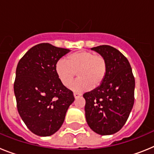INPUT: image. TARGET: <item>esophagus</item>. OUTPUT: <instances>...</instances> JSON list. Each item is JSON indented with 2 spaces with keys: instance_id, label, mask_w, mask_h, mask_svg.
I'll list each match as a JSON object with an SVG mask.
<instances>
[{
  "instance_id": "esophagus-1",
  "label": "esophagus",
  "mask_w": 154,
  "mask_h": 154,
  "mask_svg": "<svg viewBox=\"0 0 154 154\" xmlns=\"http://www.w3.org/2000/svg\"><path fill=\"white\" fill-rule=\"evenodd\" d=\"M73 95H74L75 99H78V98H79L80 96H81V94L77 93V92H74V94H73Z\"/></svg>"
}]
</instances>
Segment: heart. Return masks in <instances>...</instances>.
<instances>
[{
	"label": "heart",
	"instance_id": "1",
	"mask_svg": "<svg viewBox=\"0 0 154 154\" xmlns=\"http://www.w3.org/2000/svg\"><path fill=\"white\" fill-rule=\"evenodd\" d=\"M77 72L79 79L71 82ZM55 72L58 79L65 86L72 90L82 92L97 89L102 85L107 73L106 61L101 55L93 52L79 51L69 55L65 60H59L55 65Z\"/></svg>",
	"mask_w": 154,
	"mask_h": 154
}]
</instances>
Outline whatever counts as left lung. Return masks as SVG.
<instances>
[{
	"instance_id": "left-lung-1",
	"label": "left lung",
	"mask_w": 154,
	"mask_h": 154,
	"mask_svg": "<svg viewBox=\"0 0 154 154\" xmlns=\"http://www.w3.org/2000/svg\"><path fill=\"white\" fill-rule=\"evenodd\" d=\"M91 50L106 59L107 73L100 86L83 95L85 119L95 133L112 135L124 126L133 109L135 79L130 62L119 50L109 45Z\"/></svg>"
}]
</instances>
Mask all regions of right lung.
Wrapping results in <instances>:
<instances>
[{"mask_svg":"<svg viewBox=\"0 0 154 154\" xmlns=\"http://www.w3.org/2000/svg\"><path fill=\"white\" fill-rule=\"evenodd\" d=\"M69 51L42 43L30 48L17 64L14 84L17 111L35 135L56 133L74 102L73 92L62 85L55 72L58 61Z\"/></svg>","mask_w":154,"mask_h":154,"instance_id":"right-lung-1","label":"right lung"}]
</instances>
